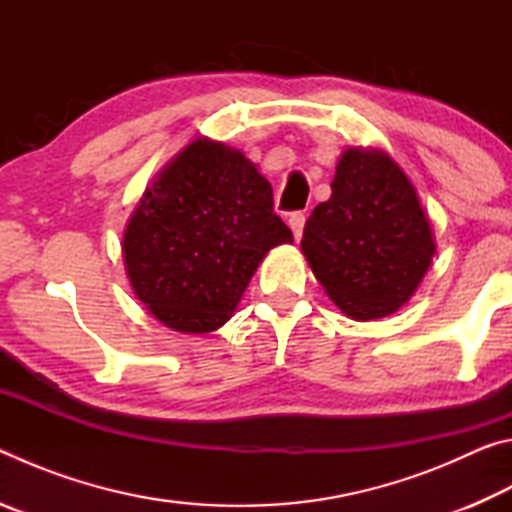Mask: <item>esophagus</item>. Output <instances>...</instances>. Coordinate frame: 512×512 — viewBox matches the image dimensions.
<instances>
[{
    "label": "esophagus",
    "instance_id": "34e87169",
    "mask_svg": "<svg viewBox=\"0 0 512 512\" xmlns=\"http://www.w3.org/2000/svg\"><path fill=\"white\" fill-rule=\"evenodd\" d=\"M305 221H307L305 212H293V214L289 216V225H291L293 237H296V239L302 237V230H305Z\"/></svg>",
    "mask_w": 512,
    "mask_h": 512
}]
</instances>
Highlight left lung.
<instances>
[{
	"label": "left lung",
	"mask_w": 512,
	"mask_h": 512,
	"mask_svg": "<svg viewBox=\"0 0 512 512\" xmlns=\"http://www.w3.org/2000/svg\"><path fill=\"white\" fill-rule=\"evenodd\" d=\"M300 246L327 296L357 320L400 309L436 253L411 180L384 151L363 149L341 155L332 196L314 207Z\"/></svg>",
	"instance_id": "1"
}]
</instances>
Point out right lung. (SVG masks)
Masks as SVG:
<instances>
[{
	"label": "right lung",
	"instance_id": "add662e5",
	"mask_svg": "<svg viewBox=\"0 0 512 512\" xmlns=\"http://www.w3.org/2000/svg\"><path fill=\"white\" fill-rule=\"evenodd\" d=\"M293 235L271 183L244 153L196 140L167 164L124 235L135 296L176 332H212L232 316L273 246Z\"/></svg>",
	"mask_w": 512,
	"mask_h": 512
}]
</instances>
